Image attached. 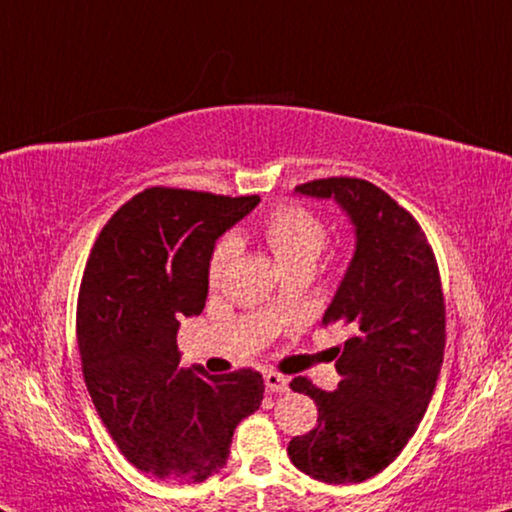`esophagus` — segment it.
I'll return each instance as SVG.
<instances>
[{
	"label": "esophagus",
	"instance_id": "obj_1",
	"mask_svg": "<svg viewBox=\"0 0 512 512\" xmlns=\"http://www.w3.org/2000/svg\"><path fill=\"white\" fill-rule=\"evenodd\" d=\"M264 381H266V388H269L271 393H287L289 391V379L285 375H280V372H266Z\"/></svg>",
	"mask_w": 512,
	"mask_h": 512
}]
</instances>
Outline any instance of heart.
Returning <instances> with one entry per match:
<instances>
[{
  "label": "heart",
  "mask_w": 512,
  "mask_h": 512,
  "mask_svg": "<svg viewBox=\"0 0 512 512\" xmlns=\"http://www.w3.org/2000/svg\"><path fill=\"white\" fill-rule=\"evenodd\" d=\"M262 234L269 250L285 273L312 271L326 246V225L317 213L296 204H282L266 216ZM239 255V241L234 236H223L211 250L209 282L220 285L230 271L234 257Z\"/></svg>",
  "instance_id": "1"
}]
</instances>
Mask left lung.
Masks as SVG:
<instances>
[{"instance_id":"obj_1","label":"left lung","mask_w":512,"mask_h":512,"mask_svg":"<svg viewBox=\"0 0 512 512\" xmlns=\"http://www.w3.org/2000/svg\"><path fill=\"white\" fill-rule=\"evenodd\" d=\"M296 193L338 202L356 248L322 319L349 331L345 345L333 347L342 379L333 393L308 377L292 379V391L310 395L319 416L287 453L322 483H363L402 453L437 386L446 347L439 266L416 218L375 183L331 177L301 183Z\"/></svg>"}]
</instances>
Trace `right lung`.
<instances>
[{
  "label": "right lung",
  "instance_id": "obj_1",
  "mask_svg": "<svg viewBox=\"0 0 512 512\" xmlns=\"http://www.w3.org/2000/svg\"><path fill=\"white\" fill-rule=\"evenodd\" d=\"M257 195L147 188L108 220L78 296V347L91 402L119 451L144 474L202 483L223 469L234 427L259 409L255 370L179 368L181 317L200 315L216 239Z\"/></svg>",
  "mask_w": 512,
  "mask_h": 512
}]
</instances>
